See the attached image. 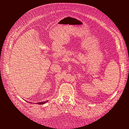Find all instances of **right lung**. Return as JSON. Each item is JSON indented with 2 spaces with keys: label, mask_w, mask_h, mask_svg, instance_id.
Segmentation results:
<instances>
[{
  "label": "right lung",
  "mask_w": 129,
  "mask_h": 129,
  "mask_svg": "<svg viewBox=\"0 0 129 129\" xmlns=\"http://www.w3.org/2000/svg\"><path fill=\"white\" fill-rule=\"evenodd\" d=\"M48 102V100L47 101H44V102H38V103H37V104H45V103H46V102ZM29 103H32V102H29Z\"/></svg>",
  "instance_id": "right-lung-1"
}]
</instances>
